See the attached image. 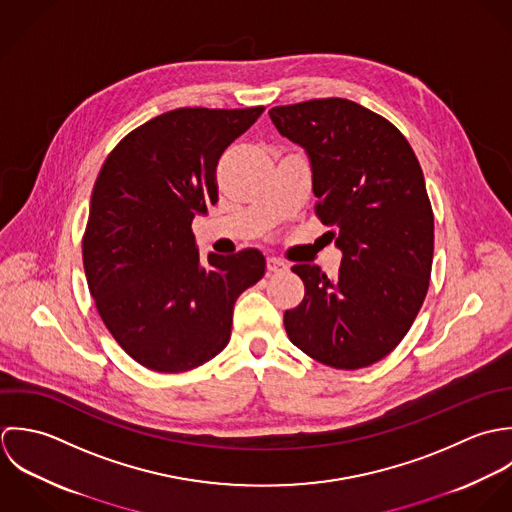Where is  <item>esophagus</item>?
Segmentation results:
<instances>
[{"mask_svg":"<svg viewBox=\"0 0 512 512\" xmlns=\"http://www.w3.org/2000/svg\"><path fill=\"white\" fill-rule=\"evenodd\" d=\"M289 267L287 263H283L281 259H275V257H269L267 259V271L273 273V275H279V273H285Z\"/></svg>","mask_w":512,"mask_h":512,"instance_id":"34e87169","label":"esophagus"}]
</instances>
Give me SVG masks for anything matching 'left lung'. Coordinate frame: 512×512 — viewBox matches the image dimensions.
<instances>
[{"instance_id":"obj_1","label":"left lung","mask_w":512,"mask_h":512,"mask_svg":"<svg viewBox=\"0 0 512 512\" xmlns=\"http://www.w3.org/2000/svg\"><path fill=\"white\" fill-rule=\"evenodd\" d=\"M269 116L307 152L316 215L342 251L334 279L316 265L293 267L305 299L285 312V330L326 366H370L400 344L427 295L433 211L421 166L392 122L346 99L275 106Z\"/></svg>"}]
</instances>
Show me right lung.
<instances>
[{
	"instance_id": "1",
	"label": "right lung",
	"mask_w": 512,
	"mask_h": 512,
	"mask_svg": "<svg viewBox=\"0 0 512 512\" xmlns=\"http://www.w3.org/2000/svg\"><path fill=\"white\" fill-rule=\"evenodd\" d=\"M265 108H176L104 160L83 237L89 291L114 340L164 374L198 368L229 342L237 297L265 275L257 249L202 261L192 221L217 202L215 166Z\"/></svg>"
}]
</instances>
